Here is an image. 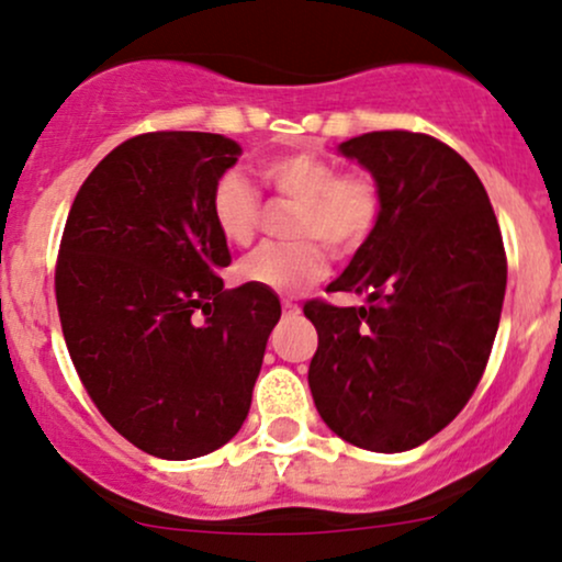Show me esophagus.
I'll list each match as a JSON object with an SVG mask.
<instances>
[{"label": "esophagus", "mask_w": 562, "mask_h": 562, "mask_svg": "<svg viewBox=\"0 0 562 562\" xmlns=\"http://www.w3.org/2000/svg\"><path fill=\"white\" fill-rule=\"evenodd\" d=\"M282 312H285V317H299L301 314V306L293 301H282Z\"/></svg>", "instance_id": "obj_1"}]
</instances>
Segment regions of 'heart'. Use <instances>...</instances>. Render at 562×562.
<instances>
[{"mask_svg": "<svg viewBox=\"0 0 562 562\" xmlns=\"http://www.w3.org/2000/svg\"><path fill=\"white\" fill-rule=\"evenodd\" d=\"M261 179L288 203H299L290 235L293 243H267L237 267L243 282L277 295L312 288L327 272V248L348 256L370 240L378 227L383 198L367 171H340L330 158L314 153H280L259 164ZM263 200L243 173L227 171L211 192V218L232 245H248L261 227Z\"/></svg>", "mask_w": 562, "mask_h": 562, "instance_id": "b5f03b06", "label": "heart"}]
</instances>
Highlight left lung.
I'll return each mask as SVG.
<instances>
[{
  "instance_id": "obj_1",
  "label": "left lung",
  "mask_w": 562,
  "mask_h": 562,
  "mask_svg": "<svg viewBox=\"0 0 562 562\" xmlns=\"http://www.w3.org/2000/svg\"><path fill=\"white\" fill-rule=\"evenodd\" d=\"M340 153L370 169L383 211L327 288L370 303L303 306L319 335L308 389L333 434L393 454L447 428L479 389L505 301V243L479 173L441 139L391 128Z\"/></svg>"
}]
</instances>
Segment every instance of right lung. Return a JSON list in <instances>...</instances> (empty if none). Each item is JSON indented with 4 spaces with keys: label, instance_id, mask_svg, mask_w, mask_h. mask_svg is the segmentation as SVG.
Listing matches in <instances>:
<instances>
[{
    "label": "right lung",
    "instance_id": "add662e5",
    "mask_svg": "<svg viewBox=\"0 0 562 562\" xmlns=\"http://www.w3.org/2000/svg\"><path fill=\"white\" fill-rule=\"evenodd\" d=\"M237 156L222 134H137L94 166L63 229L55 299L76 372L100 415L160 460L240 430L282 314L269 290L218 277L232 256L211 192Z\"/></svg>",
    "mask_w": 562,
    "mask_h": 562
}]
</instances>
